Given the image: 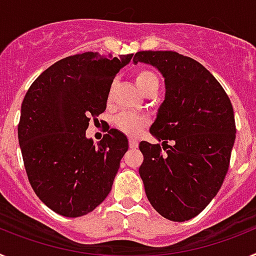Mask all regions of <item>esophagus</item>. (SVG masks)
Returning a JSON list of instances; mask_svg holds the SVG:
<instances>
[{"instance_id":"obj_1","label":"esophagus","mask_w":256,"mask_h":256,"mask_svg":"<svg viewBox=\"0 0 256 256\" xmlns=\"http://www.w3.org/2000/svg\"><path fill=\"white\" fill-rule=\"evenodd\" d=\"M130 148H133V150H134V148H138V142L136 141V140H130Z\"/></svg>"}]
</instances>
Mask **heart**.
<instances>
[{
    "mask_svg": "<svg viewBox=\"0 0 256 256\" xmlns=\"http://www.w3.org/2000/svg\"><path fill=\"white\" fill-rule=\"evenodd\" d=\"M136 83L141 90V92L146 94L148 90L159 87V79L154 72L148 69H141L136 73ZM114 124L118 130H122L130 137H136L142 132L144 126H148V118L142 115L132 114V112H122L114 119Z\"/></svg>",
    "mask_w": 256,
    "mask_h": 256,
    "instance_id": "heart-1",
    "label": "heart"
}]
</instances>
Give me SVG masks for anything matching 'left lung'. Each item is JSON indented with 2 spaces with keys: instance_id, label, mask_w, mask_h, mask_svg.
<instances>
[{
  "instance_id": "obj_1",
  "label": "left lung",
  "mask_w": 256,
  "mask_h": 256,
  "mask_svg": "<svg viewBox=\"0 0 256 256\" xmlns=\"http://www.w3.org/2000/svg\"><path fill=\"white\" fill-rule=\"evenodd\" d=\"M133 61L158 68L166 90L150 128L162 148L140 142L146 196L164 218L188 220L223 184L236 138L234 108L220 83L194 58L174 51H140Z\"/></svg>"
}]
</instances>
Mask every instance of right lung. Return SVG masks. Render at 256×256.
<instances>
[{
  "mask_svg": "<svg viewBox=\"0 0 256 256\" xmlns=\"http://www.w3.org/2000/svg\"><path fill=\"white\" fill-rule=\"evenodd\" d=\"M132 56L84 52L61 58L22 100L18 137L26 176L40 200L60 216H86L112 191L128 140L110 130L94 146L86 130L106 110L112 80Z\"/></svg>",
  "mask_w": 256,
  "mask_h": 256,
  "instance_id": "1",
  "label": "right lung"
}]
</instances>
